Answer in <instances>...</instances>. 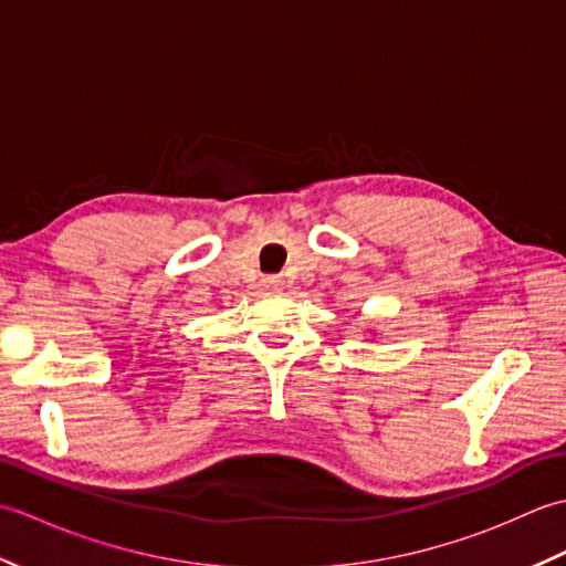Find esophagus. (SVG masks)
Instances as JSON below:
<instances>
[{"label": "esophagus", "mask_w": 566, "mask_h": 566, "mask_svg": "<svg viewBox=\"0 0 566 566\" xmlns=\"http://www.w3.org/2000/svg\"><path fill=\"white\" fill-rule=\"evenodd\" d=\"M270 286H272V290H280V286H282V280H276V276H272V280H270Z\"/></svg>", "instance_id": "obj_1"}]
</instances>
